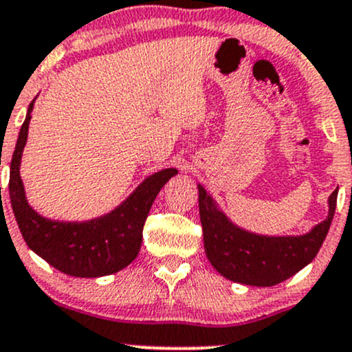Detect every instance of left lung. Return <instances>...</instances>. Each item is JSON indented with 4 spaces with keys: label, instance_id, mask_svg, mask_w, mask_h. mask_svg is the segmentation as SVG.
Here are the masks:
<instances>
[{
    "label": "left lung",
    "instance_id": "8db88e82",
    "mask_svg": "<svg viewBox=\"0 0 352 352\" xmlns=\"http://www.w3.org/2000/svg\"><path fill=\"white\" fill-rule=\"evenodd\" d=\"M199 220L210 263L228 280L255 287L277 285L316 258L334 218L338 190L329 196V214L309 233L265 236L233 225L214 199L198 184Z\"/></svg>",
    "mask_w": 352,
    "mask_h": 352
}]
</instances>
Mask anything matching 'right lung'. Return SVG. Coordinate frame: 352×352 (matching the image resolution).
Wrapping results in <instances>:
<instances>
[{
    "label": "right lung",
    "instance_id": "obj_1",
    "mask_svg": "<svg viewBox=\"0 0 352 352\" xmlns=\"http://www.w3.org/2000/svg\"><path fill=\"white\" fill-rule=\"evenodd\" d=\"M33 104L35 100L28 105L10 166L11 208L26 245L45 262L72 277H104L122 270L141 250L142 228L157 192L177 171L168 168L146 177L122 205L104 217L89 221L43 218L26 201L20 176Z\"/></svg>",
    "mask_w": 352,
    "mask_h": 352
}]
</instances>
